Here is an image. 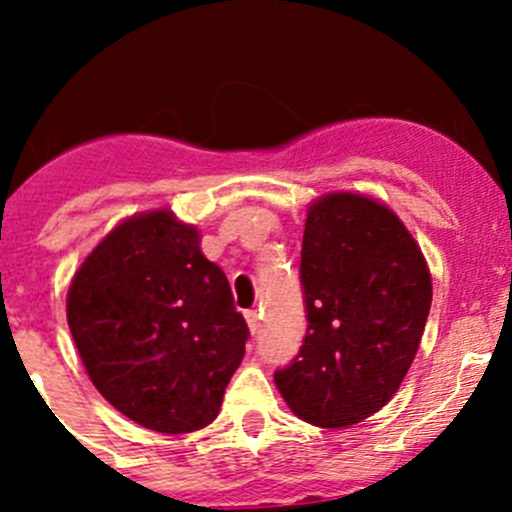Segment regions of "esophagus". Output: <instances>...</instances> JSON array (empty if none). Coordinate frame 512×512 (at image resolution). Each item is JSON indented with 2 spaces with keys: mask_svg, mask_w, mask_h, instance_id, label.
I'll return each mask as SVG.
<instances>
[{
  "mask_svg": "<svg viewBox=\"0 0 512 512\" xmlns=\"http://www.w3.org/2000/svg\"><path fill=\"white\" fill-rule=\"evenodd\" d=\"M245 319H247V327H250L252 334L260 332V312H257V309H247Z\"/></svg>",
  "mask_w": 512,
  "mask_h": 512,
  "instance_id": "esophagus-1",
  "label": "esophagus"
}]
</instances>
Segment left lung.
<instances>
[{
  "label": "left lung",
  "instance_id": "8db88e82",
  "mask_svg": "<svg viewBox=\"0 0 512 512\" xmlns=\"http://www.w3.org/2000/svg\"><path fill=\"white\" fill-rule=\"evenodd\" d=\"M299 277L307 334L275 384L302 421L354 426L399 391L431 309V272L386 205L329 193L307 210Z\"/></svg>",
  "mask_w": 512,
  "mask_h": 512
}]
</instances>
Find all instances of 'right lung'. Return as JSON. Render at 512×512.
Instances as JSON below:
<instances>
[{"instance_id": "right-lung-1", "label": "right lung", "mask_w": 512, "mask_h": 512, "mask_svg": "<svg viewBox=\"0 0 512 512\" xmlns=\"http://www.w3.org/2000/svg\"><path fill=\"white\" fill-rule=\"evenodd\" d=\"M66 319L103 399L158 433L215 421L250 337L200 232L170 210L133 215L98 242Z\"/></svg>"}]
</instances>
